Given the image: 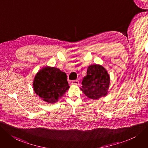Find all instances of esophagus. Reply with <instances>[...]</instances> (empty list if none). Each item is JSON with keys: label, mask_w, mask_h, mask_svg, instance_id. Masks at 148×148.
Returning a JSON list of instances; mask_svg holds the SVG:
<instances>
[{"label": "esophagus", "mask_w": 148, "mask_h": 148, "mask_svg": "<svg viewBox=\"0 0 148 148\" xmlns=\"http://www.w3.org/2000/svg\"><path fill=\"white\" fill-rule=\"evenodd\" d=\"M72 84H73V85H78V84H79V81H78V80L72 81Z\"/></svg>", "instance_id": "esophagus-1"}]
</instances>
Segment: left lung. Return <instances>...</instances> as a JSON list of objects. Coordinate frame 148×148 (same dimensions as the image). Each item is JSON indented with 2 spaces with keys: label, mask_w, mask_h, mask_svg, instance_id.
<instances>
[{
  "label": "left lung",
  "mask_w": 148,
  "mask_h": 148,
  "mask_svg": "<svg viewBox=\"0 0 148 148\" xmlns=\"http://www.w3.org/2000/svg\"><path fill=\"white\" fill-rule=\"evenodd\" d=\"M109 83V75L106 69L99 65H91L82 79L81 89L87 97L98 99L107 95Z\"/></svg>",
  "instance_id": "8db88e82"
}]
</instances>
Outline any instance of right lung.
<instances>
[{
  "instance_id": "1",
  "label": "right lung",
  "mask_w": 148,
  "mask_h": 148,
  "mask_svg": "<svg viewBox=\"0 0 148 148\" xmlns=\"http://www.w3.org/2000/svg\"><path fill=\"white\" fill-rule=\"evenodd\" d=\"M34 90L44 101H58L69 89L66 73L55 67H45L36 75L33 82Z\"/></svg>"
}]
</instances>
